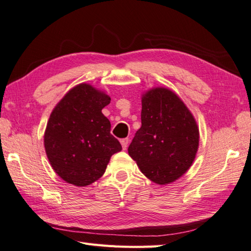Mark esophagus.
Instances as JSON below:
<instances>
[{"label": "esophagus", "mask_w": 251, "mask_h": 251, "mask_svg": "<svg viewBox=\"0 0 251 251\" xmlns=\"http://www.w3.org/2000/svg\"><path fill=\"white\" fill-rule=\"evenodd\" d=\"M120 143H121V146H122V149L126 150L127 145H129V138H122V140H120Z\"/></svg>", "instance_id": "obj_1"}]
</instances>
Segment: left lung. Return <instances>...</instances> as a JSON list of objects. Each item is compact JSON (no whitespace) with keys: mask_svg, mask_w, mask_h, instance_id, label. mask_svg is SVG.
Returning a JSON list of instances; mask_svg holds the SVG:
<instances>
[{"mask_svg":"<svg viewBox=\"0 0 251 251\" xmlns=\"http://www.w3.org/2000/svg\"><path fill=\"white\" fill-rule=\"evenodd\" d=\"M142 126L127 151L150 180L166 185L192 165L199 127L179 97L168 88H152L142 97Z\"/></svg>","mask_w":251,"mask_h":251,"instance_id":"1","label":"left lung"}]
</instances>
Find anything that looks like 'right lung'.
Here are the masks:
<instances>
[{"label": "right lung", "mask_w": 251, "mask_h": 251, "mask_svg": "<svg viewBox=\"0 0 251 251\" xmlns=\"http://www.w3.org/2000/svg\"><path fill=\"white\" fill-rule=\"evenodd\" d=\"M110 103L106 93L88 83L72 88L52 110L44 145L53 171L66 182L86 187L105 173L121 145L110 134L102 109Z\"/></svg>", "instance_id": "right-lung-1"}]
</instances>
